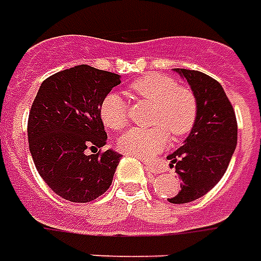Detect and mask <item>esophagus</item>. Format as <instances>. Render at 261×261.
<instances>
[{"mask_svg": "<svg viewBox=\"0 0 261 261\" xmlns=\"http://www.w3.org/2000/svg\"><path fill=\"white\" fill-rule=\"evenodd\" d=\"M146 169H147L148 172H151V173H160L162 172V169L156 165H151V163H147L146 165Z\"/></svg>", "mask_w": 261, "mask_h": 261, "instance_id": "esophagus-1", "label": "esophagus"}]
</instances>
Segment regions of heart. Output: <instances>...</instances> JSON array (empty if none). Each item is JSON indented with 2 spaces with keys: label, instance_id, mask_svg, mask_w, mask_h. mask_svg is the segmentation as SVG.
Masks as SVG:
<instances>
[{
  "label": "heart",
  "instance_id": "heart-1",
  "mask_svg": "<svg viewBox=\"0 0 261 261\" xmlns=\"http://www.w3.org/2000/svg\"><path fill=\"white\" fill-rule=\"evenodd\" d=\"M131 92L137 98L154 103L151 128H131L118 139V148L125 154L148 159L169 143V131L180 137L192 130L198 117L195 95L179 88L177 82L162 73H148L131 85ZM99 115L111 130H121L127 124V107L121 96L110 92L101 102Z\"/></svg>",
  "mask_w": 261,
  "mask_h": 261
}]
</instances>
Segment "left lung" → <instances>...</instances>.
Returning <instances> with one entry per match:
<instances>
[{
  "label": "left lung",
  "mask_w": 261,
  "mask_h": 261,
  "mask_svg": "<svg viewBox=\"0 0 261 261\" xmlns=\"http://www.w3.org/2000/svg\"><path fill=\"white\" fill-rule=\"evenodd\" d=\"M196 98L198 117L184 146L167 156L180 179L170 203L192 202L210 192L224 176L237 146V120L224 88L198 70L173 69Z\"/></svg>",
  "instance_id": "1"
}]
</instances>
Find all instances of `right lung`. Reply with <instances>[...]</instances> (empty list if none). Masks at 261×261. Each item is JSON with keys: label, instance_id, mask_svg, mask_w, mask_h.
I'll return each instance as SVG.
<instances>
[{"label": "right lung", "instance_id": "1", "mask_svg": "<svg viewBox=\"0 0 261 261\" xmlns=\"http://www.w3.org/2000/svg\"><path fill=\"white\" fill-rule=\"evenodd\" d=\"M121 75L79 65L41 84L29 115V147L39 175L60 198L94 201L113 184L121 154L108 148L88 156V147L105 146L99 115L102 99Z\"/></svg>", "mask_w": 261, "mask_h": 261}]
</instances>
